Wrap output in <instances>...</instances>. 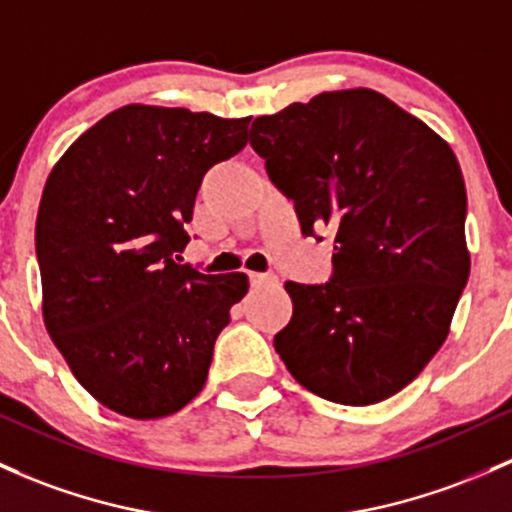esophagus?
Masks as SVG:
<instances>
[{"mask_svg":"<svg viewBox=\"0 0 512 512\" xmlns=\"http://www.w3.org/2000/svg\"><path fill=\"white\" fill-rule=\"evenodd\" d=\"M249 280L251 285H266V283H278V278L273 273H258V271H249Z\"/></svg>","mask_w":512,"mask_h":512,"instance_id":"esophagus-1","label":"esophagus"}]
</instances>
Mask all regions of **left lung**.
Segmentation results:
<instances>
[{"label":"left lung","mask_w":512,"mask_h":512,"mask_svg":"<svg viewBox=\"0 0 512 512\" xmlns=\"http://www.w3.org/2000/svg\"><path fill=\"white\" fill-rule=\"evenodd\" d=\"M249 141L302 234L329 227L337 244L329 283H285L293 317L273 339L278 356L324 400L381 403L430 364L469 280L454 151L366 87L258 117Z\"/></svg>","instance_id":"left-lung-1"}]
</instances>
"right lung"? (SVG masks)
Returning <instances> with one entry per match:
<instances>
[{"label": "right lung", "instance_id": "obj_1", "mask_svg": "<svg viewBox=\"0 0 512 512\" xmlns=\"http://www.w3.org/2000/svg\"><path fill=\"white\" fill-rule=\"evenodd\" d=\"M249 122L126 104L53 166L36 217L43 322L104 408L158 420L207 381L246 273L180 266L197 190L249 141Z\"/></svg>", "mask_w": 512, "mask_h": 512}]
</instances>
